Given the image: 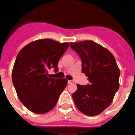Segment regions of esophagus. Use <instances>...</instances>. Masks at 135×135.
<instances>
[{
    "instance_id": "obj_1",
    "label": "esophagus",
    "mask_w": 135,
    "mask_h": 135,
    "mask_svg": "<svg viewBox=\"0 0 135 135\" xmlns=\"http://www.w3.org/2000/svg\"><path fill=\"white\" fill-rule=\"evenodd\" d=\"M68 83H69V84H73L74 81L73 80H69L68 81Z\"/></svg>"
}]
</instances>
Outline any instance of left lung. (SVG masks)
Returning <instances> with one entry per match:
<instances>
[{"label":"left lung","instance_id":"left-lung-1","mask_svg":"<svg viewBox=\"0 0 135 135\" xmlns=\"http://www.w3.org/2000/svg\"><path fill=\"white\" fill-rule=\"evenodd\" d=\"M70 46L80 56L82 72L90 82L88 85L77 84L72 98L82 113L96 116L113 102L120 85V69L108 50L93 41L70 42Z\"/></svg>","mask_w":135,"mask_h":135}]
</instances>
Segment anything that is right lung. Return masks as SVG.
I'll list each match as a JSON object with an SVG mask.
<instances>
[{
    "instance_id": "1",
    "label": "right lung",
    "mask_w": 135,
    "mask_h": 135,
    "mask_svg": "<svg viewBox=\"0 0 135 135\" xmlns=\"http://www.w3.org/2000/svg\"><path fill=\"white\" fill-rule=\"evenodd\" d=\"M69 42L52 39L31 42L20 50L12 70V81L22 104L35 114H45L56 106L67 79L51 78L49 70L58 72V63Z\"/></svg>"
}]
</instances>
